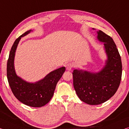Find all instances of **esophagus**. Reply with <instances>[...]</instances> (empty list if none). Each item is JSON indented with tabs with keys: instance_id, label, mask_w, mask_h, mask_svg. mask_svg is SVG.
<instances>
[{
	"instance_id": "1",
	"label": "esophagus",
	"mask_w": 129,
	"mask_h": 129,
	"mask_svg": "<svg viewBox=\"0 0 129 129\" xmlns=\"http://www.w3.org/2000/svg\"><path fill=\"white\" fill-rule=\"evenodd\" d=\"M73 65L72 64V63H68V64H67L66 65L67 69L68 71L72 70V68H73Z\"/></svg>"
}]
</instances>
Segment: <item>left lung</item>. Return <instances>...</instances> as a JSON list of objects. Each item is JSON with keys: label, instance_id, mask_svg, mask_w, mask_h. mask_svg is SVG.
<instances>
[{"label": "left lung", "instance_id": "8db88e82", "mask_svg": "<svg viewBox=\"0 0 129 129\" xmlns=\"http://www.w3.org/2000/svg\"><path fill=\"white\" fill-rule=\"evenodd\" d=\"M97 33L98 40L104 42L107 56L105 67L98 72L75 69L72 73L76 94L81 101L90 105L103 103L115 93L122 72L121 58L114 40L101 30Z\"/></svg>", "mask_w": 129, "mask_h": 129}]
</instances>
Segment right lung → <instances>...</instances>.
<instances>
[{
    "label": "right lung",
    "mask_w": 129,
    "mask_h": 129,
    "mask_svg": "<svg viewBox=\"0 0 129 129\" xmlns=\"http://www.w3.org/2000/svg\"><path fill=\"white\" fill-rule=\"evenodd\" d=\"M31 31L33 30H28L14 42L7 61V77L11 91L18 101L30 107H41L52 99L57 83L64 73L65 68L62 67L57 69L34 83L27 82L18 76L14 68L16 49L21 38Z\"/></svg>",
    "instance_id": "1"
}]
</instances>
